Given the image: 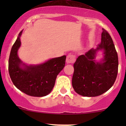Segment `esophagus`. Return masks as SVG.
<instances>
[{
    "label": "esophagus",
    "instance_id": "34e87169",
    "mask_svg": "<svg viewBox=\"0 0 126 126\" xmlns=\"http://www.w3.org/2000/svg\"><path fill=\"white\" fill-rule=\"evenodd\" d=\"M75 56L73 55H68L66 58V63L67 64H70V63H73L75 62Z\"/></svg>",
    "mask_w": 126,
    "mask_h": 126
}]
</instances>
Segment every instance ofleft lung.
<instances>
[{"label": "left lung", "mask_w": 126, "mask_h": 126, "mask_svg": "<svg viewBox=\"0 0 126 126\" xmlns=\"http://www.w3.org/2000/svg\"><path fill=\"white\" fill-rule=\"evenodd\" d=\"M101 42L96 48H91L79 56L73 64L72 86L79 95L88 97L99 96L114 85L118 73V55L111 36L104 29ZM103 57L96 59L97 53Z\"/></svg>", "instance_id": "obj_1"}]
</instances>
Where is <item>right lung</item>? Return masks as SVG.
I'll use <instances>...</instances> for the list:
<instances>
[{
	"label": "right lung",
	"instance_id": "add662e5",
	"mask_svg": "<svg viewBox=\"0 0 126 126\" xmlns=\"http://www.w3.org/2000/svg\"><path fill=\"white\" fill-rule=\"evenodd\" d=\"M20 32L13 45L9 59V73L19 90L32 96L42 97L51 92L56 78L65 66L66 56L52 58L37 64H27L19 57L21 45Z\"/></svg>",
	"mask_w": 126,
	"mask_h": 126
}]
</instances>
